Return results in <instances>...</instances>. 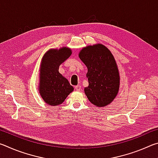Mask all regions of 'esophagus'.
<instances>
[{"instance_id":"esophagus-1","label":"esophagus","mask_w":158,"mask_h":158,"mask_svg":"<svg viewBox=\"0 0 158 158\" xmlns=\"http://www.w3.org/2000/svg\"><path fill=\"white\" fill-rule=\"evenodd\" d=\"M75 89L77 90H80V89H81V85H76L75 87Z\"/></svg>"}]
</instances>
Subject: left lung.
<instances>
[{"label": "left lung", "mask_w": 158, "mask_h": 158, "mask_svg": "<svg viewBox=\"0 0 158 158\" xmlns=\"http://www.w3.org/2000/svg\"><path fill=\"white\" fill-rule=\"evenodd\" d=\"M79 56L88 68L89 86L85 94L93 105L101 107L110 104L118 94L120 84L118 69L114 58L105 46H88Z\"/></svg>", "instance_id": "1"}]
</instances>
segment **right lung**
Wrapping results in <instances>:
<instances>
[{
    "label": "right lung",
    "instance_id": "add662e5",
    "mask_svg": "<svg viewBox=\"0 0 158 158\" xmlns=\"http://www.w3.org/2000/svg\"><path fill=\"white\" fill-rule=\"evenodd\" d=\"M72 54L69 48L51 49L42 58L40 68V93L47 104L56 106L62 104L74 88L58 72L60 65Z\"/></svg>",
    "mask_w": 158,
    "mask_h": 158
}]
</instances>
